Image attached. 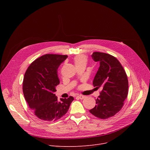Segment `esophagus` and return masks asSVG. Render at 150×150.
Wrapping results in <instances>:
<instances>
[{"label": "esophagus", "mask_w": 150, "mask_h": 150, "mask_svg": "<svg viewBox=\"0 0 150 150\" xmlns=\"http://www.w3.org/2000/svg\"><path fill=\"white\" fill-rule=\"evenodd\" d=\"M77 97H78V98H80V99H84V98H85V96H82V95H80V96H78Z\"/></svg>", "instance_id": "obj_1"}]
</instances>
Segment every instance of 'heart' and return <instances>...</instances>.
<instances>
[{"instance_id": "b5f03b06", "label": "heart", "mask_w": 150, "mask_h": 150, "mask_svg": "<svg viewBox=\"0 0 150 150\" xmlns=\"http://www.w3.org/2000/svg\"><path fill=\"white\" fill-rule=\"evenodd\" d=\"M87 57L84 54H78L74 58V62L76 66L80 64H86L87 62Z\"/></svg>"}]
</instances>
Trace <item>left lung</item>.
I'll use <instances>...</instances> for the list:
<instances>
[{
    "instance_id": "8db88e82",
    "label": "left lung",
    "mask_w": 150,
    "mask_h": 150,
    "mask_svg": "<svg viewBox=\"0 0 150 150\" xmlns=\"http://www.w3.org/2000/svg\"><path fill=\"white\" fill-rule=\"evenodd\" d=\"M92 59L100 62L93 84L101 88L96 100V105L89 112L99 119H107L115 115L122 108L128 93V80L123 66L115 57L103 52H95Z\"/></svg>"
}]
</instances>
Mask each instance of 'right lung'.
Returning <instances> with one entry per match:
<instances>
[{"mask_svg":"<svg viewBox=\"0 0 150 150\" xmlns=\"http://www.w3.org/2000/svg\"><path fill=\"white\" fill-rule=\"evenodd\" d=\"M67 55L46 54L35 59L24 75L22 89L25 99L35 115L44 121H55L66 114L74 100L70 96L60 98L55 96L59 84L58 69Z\"/></svg>","mask_w":150,"mask_h":150,"instance_id":"obj_1","label":"right lung"}]
</instances>
